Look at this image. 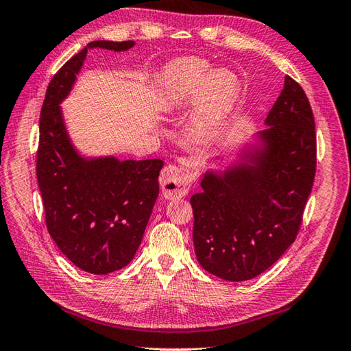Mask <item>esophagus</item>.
Masks as SVG:
<instances>
[{
	"instance_id": "obj_1",
	"label": "esophagus",
	"mask_w": 351,
	"mask_h": 351,
	"mask_svg": "<svg viewBox=\"0 0 351 351\" xmlns=\"http://www.w3.org/2000/svg\"><path fill=\"white\" fill-rule=\"evenodd\" d=\"M160 191L165 198L184 197L189 191V177L184 168L176 165H167L162 169L160 177Z\"/></svg>"
}]
</instances>
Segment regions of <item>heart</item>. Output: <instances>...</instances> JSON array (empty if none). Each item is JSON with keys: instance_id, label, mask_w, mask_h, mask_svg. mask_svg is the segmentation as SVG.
Instances as JSON below:
<instances>
[{"instance_id": "b5f03b06", "label": "heart", "mask_w": 351, "mask_h": 351, "mask_svg": "<svg viewBox=\"0 0 351 351\" xmlns=\"http://www.w3.org/2000/svg\"><path fill=\"white\" fill-rule=\"evenodd\" d=\"M241 84L227 69L213 70L199 58L174 60L162 70L158 85V106L174 114L197 104L189 128L195 143H208L219 134L240 99Z\"/></svg>"}]
</instances>
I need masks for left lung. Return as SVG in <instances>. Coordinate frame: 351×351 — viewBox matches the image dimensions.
I'll use <instances>...</instances> for the list:
<instances>
[{
    "instance_id": "1",
    "label": "left lung",
    "mask_w": 351,
    "mask_h": 351,
    "mask_svg": "<svg viewBox=\"0 0 351 351\" xmlns=\"http://www.w3.org/2000/svg\"><path fill=\"white\" fill-rule=\"evenodd\" d=\"M264 124L234 165L202 174V191L191 198L198 263L225 281H247L281 258L314 184V114L293 77L285 76Z\"/></svg>"
}]
</instances>
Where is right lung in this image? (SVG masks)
<instances>
[{
  "label": "right lung",
  "instance_id": "right-lung-1",
  "mask_svg": "<svg viewBox=\"0 0 351 351\" xmlns=\"http://www.w3.org/2000/svg\"><path fill=\"white\" fill-rule=\"evenodd\" d=\"M134 40H96L53 75L40 112L37 182L46 227L76 267L106 275L134 258L159 195L160 159L84 158L73 147L60 104L69 96L88 49L128 51Z\"/></svg>",
  "mask_w": 351,
  "mask_h": 351
}]
</instances>
